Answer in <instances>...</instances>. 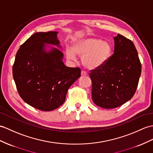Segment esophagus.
Segmentation results:
<instances>
[{
  "mask_svg": "<svg viewBox=\"0 0 153 153\" xmlns=\"http://www.w3.org/2000/svg\"><path fill=\"white\" fill-rule=\"evenodd\" d=\"M81 75L82 76H87L88 75V74H87V73L85 72V71H81Z\"/></svg>",
  "mask_w": 153,
  "mask_h": 153,
  "instance_id": "obj_1",
  "label": "esophagus"
}]
</instances>
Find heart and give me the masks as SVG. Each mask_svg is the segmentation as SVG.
<instances>
[{
    "label": "heart",
    "instance_id": "b5f03b06",
    "mask_svg": "<svg viewBox=\"0 0 153 153\" xmlns=\"http://www.w3.org/2000/svg\"><path fill=\"white\" fill-rule=\"evenodd\" d=\"M112 48L109 42L97 38H85L76 40L73 48H66V56L71 60L76 59V54L82 57V62L88 69H98L110 58Z\"/></svg>",
    "mask_w": 153,
    "mask_h": 153
}]
</instances>
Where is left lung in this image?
Masks as SVG:
<instances>
[{"label": "left lung", "mask_w": 153, "mask_h": 153, "mask_svg": "<svg viewBox=\"0 0 153 153\" xmlns=\"http://www.w3.org/2000/svg\"><path fill=\"white\" fill-rule=\"evenodd\" d=\"M114 53L106 64L91 71L92 100L103 108H115L132 99L138 85L141 65L131 40L114 38Z\"/></svg>", "instance_id": "obj_1"}]
</instances>
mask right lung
Listing matches in <instances>:
<instances>
[{"label":"right lung","mask_w":153,"mask_h":153,"mask_svg":"<svg viewBox=\"0 0 153 153\" xmlns=\"http://www.w3.org/2000/svg\"><path fill=\"white\" fill-rule=\"evenodd\" d=\"M57 32H37L21 45L13 65V76L20 97L42 111L62 105L68 89L80 76L79 68H68L58 48L46 51V44L61 48Z\"/></svg>","instance_id":"1"}]
</instances>
